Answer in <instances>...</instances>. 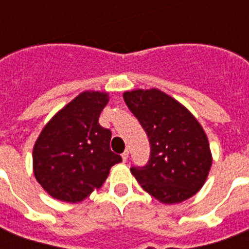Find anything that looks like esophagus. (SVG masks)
I'll use <instances>...</instances> for the list:
<instances>
[{
    "label": "esophagus",
    "mask_w": 249,
    "mask_h": 249,
    "mask_svg": "<svg viewBox=\"0 0 249 249\" xmlns=\"http://www.w3.org/2000/svg\"><path fill=\"white\" fill-rule=\"evenodd\" d=\"M128 156H129V151L126 149V151L121 155V157H123V161H126V160H128Z\"/></svg>",
    "instance_id": "esophagus-1"
}]
</instances>
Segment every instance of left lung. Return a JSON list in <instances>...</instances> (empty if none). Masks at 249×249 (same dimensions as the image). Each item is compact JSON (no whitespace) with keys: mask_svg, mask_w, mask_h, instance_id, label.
I'll use <instances>...</instances> for the list:
<instances>
[{"mask_svg":"<svg viewBox=\"0 0 249 249\" xmlns=\"http://www.w3.org/2000/svg\"><path fill=\"white\" fill-rule=\"evenodd\" d=\"M123 97L151 144L148 164L132 167V175L162 204L192 197L204 185L212 165L203 126L183 104L156 88L124 92Z\"/></svg>","mask_w":249,"mask_h":249,"instance_id":"1","label":"left lung"}]
</instances>
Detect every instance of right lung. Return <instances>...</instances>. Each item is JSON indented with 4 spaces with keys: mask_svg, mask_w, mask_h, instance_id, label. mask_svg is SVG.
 I'll use <instances>...</instances> for the list:
<instances>
[{
    "mask_svg": "<svg viewBox=\"0 0 249 249\" xmlns=\"http://www.w3.org/2000/svg\"><path fill=\"white\" fill-rule=\"evenodd\" d=\"M109 93L85 90L60 109L33 146L36 180L53 198L80 203L103 187L123 159L110 151L112 133L98 124Z\"/></svg>",
    "mask_w": 249,
    "mask_h": 249,
    "instance_id": "obj_1",
    "label": "right lung"
}]
</instances>
